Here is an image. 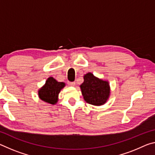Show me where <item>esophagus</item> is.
<instances>
[{
  "label": "esophagus",
  "mask_w": 155,
  "mask_h": 155,
  "mask_svg": "<svg viewBox=\"0 0 155 155\" xmlns=\"http://www.w3.org/2000/svg\"><path fill=\"white\" fill-rule=\"evenodd\" d=\"M68 85L72 86V87H74V86H75L76 83H75V82H68Z\"/></svg>",
  "instance_id": "34e87169"
}]
</instances>
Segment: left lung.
I'll return each instance as SVG.
<instances>
[{"label": "left lung", "instance_id": "left-lung-1", "mask_svg": "<svg viewBox=\"0 0 155 155\" xmlns=\"http://www.w3.org/2000/svg\"><path fill=\"white\" fill-rule=\"evenodd\" d=\"M83 79L80 88L86 103L94 106L105 104L111 93L109 81L96 77L91 72L84 75Z\"/></svg>", "mask_w": 155, "mask_h": 155}]
</instances>
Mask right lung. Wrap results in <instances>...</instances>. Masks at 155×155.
<instances>
[{
  "instance_id": "right-lung-1",
  "label": "right lung",
  "mask_w": 155,
  "mask_h": 155,
  "mask_svg": "<svg viewBox=\"0 0 155 155\" xmlns=\"http://www.w3.org/2000/svg\"><path fill=\"white\" fill-rule=\"evenodd\" d=\"M65 86V83L58 82L53 77H49L38 90L39 98L45 103L55 104L58 102L59 94Z\"/></svg>"
}]
</instances>
